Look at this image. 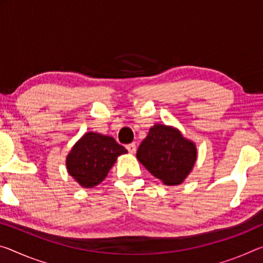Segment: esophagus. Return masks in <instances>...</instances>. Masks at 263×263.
<instances>
[{
	"label": "esophagus",
	"mask_w": 263,
	"mask_h": 263,
	"mask_svg": "<svg viewBox=\"0 0 263 263\" xmlns=\"http://www.w3.org/2000/svg\"><path fill=\"white\" fill-rule=\"evenodd\" d=\"M126 148L130 153H136V151H137V146H136L135 143H131V144L126 145Z\"/></svg>",
	"instance_id": "obj_1"
}]
</instances>
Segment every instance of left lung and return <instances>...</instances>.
Returning <instances> with one entry per match:
<instances>
[{
    "instance_id": "left-lung-1",
    "label": "left lung",
    "mask_w": 263,
    "mask_h": 263,
    "mask_svg": "<svg viewBox=\"0 0 263 263\" xmlns=\"http://www.w3.org/2000/svg\"><path fill=\"white\" fill-rule=\"evenodd\" d=\"M137 158L165 185L184 181L197 160V148L173 127L157 124L139 145Z\"/></svg>"
}]
</instances>
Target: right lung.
I'll list each match as a JSON object with an SVG mask.
<instances>
[{"label":"right lung","instance_id":"right-lung-1","mask_svg":"<svg viewBox=\"0 0 263 263\" xmlns=\"http://www.w3.org/2000/svg\"><path fill=\"white\" fill-rule=\"evenodd\" d=\"M127 149L109 136L87 132L66 158V167L79 185L91 189L101 184L114 166L117 157Z\"/></svg>","mask_w":263,"mask_h":263}]
</instances>
